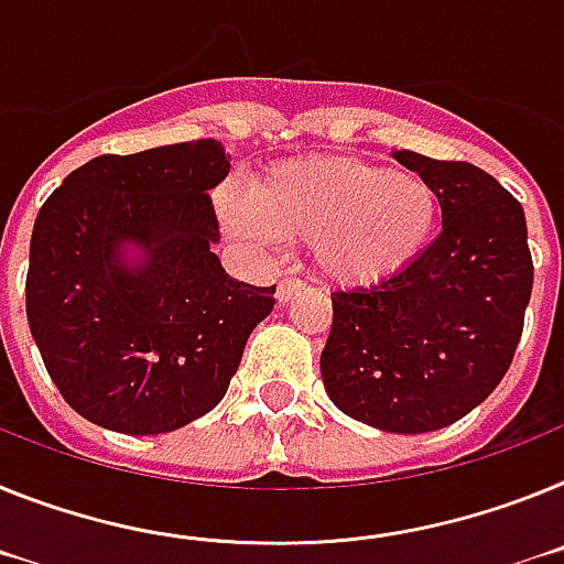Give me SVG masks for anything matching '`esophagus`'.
I'll list each match as a JSON object with an SVG mask.
<instances>
[{"label": "esophagus", "instance_id": "esophagus-1", "mask_svg": "<svg viewBox=\"0 0 564 564\" xmlns=\"http://www.w3.org/2000/svg\"><path fill=\"white\" fill-rule=\"evenodd\" d=\"M303 289H306V283L297 281V278H286V281L278 283V303H286L289 297H295Z\"/></svg>", "mask_w": 564, "mask_h": 564}]
</instances>
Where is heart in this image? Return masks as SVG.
<instances>
[{
	"mask_svg": "<svg viewBox=\"0 0 564 564\" xmlns=\"http://www.w3.org/2000/svg\"><path fill=\"white\" fill-rule=\"evenodd\" d=\"M232 238L310 241L312 261L337 286H375L417 261L443 221L440 189L425 175L351 155H312L269 166L252 195L218 200Z\"/></svg>",
	"mask_w": 564,
	"mask_h": 564,
	"instance_id": "b5f03b06",
	"label": "heart"
}]
</instances>
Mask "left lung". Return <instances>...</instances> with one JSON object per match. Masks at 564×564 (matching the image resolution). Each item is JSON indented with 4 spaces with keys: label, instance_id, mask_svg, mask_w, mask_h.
I'll return each instance as SVG.
<instances>
[{
    "label": "left lung",
    "instance_id": "obj_1",
    "mask_svg": "<svg viewBox=\"0 0 564 564\" xmlns=\"http://www.w3.org/2000/svg\"><path fill=\"white\" fill-rule=\"evenodd\" d=\"M440 189L443 232L398 278L332 295L321 375L332 403L391 434L457 423L522 337L533 261L522 204L486 170L398 150Z\"/></svg>",
    "mask_w": 564,
    "mask_h": 564
}]
</instances>
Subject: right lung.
<instances>
[{"label":"right lung","mask_w":564,"mask_h":564,"mask_svg":"<svg viewBox=\"0 0 564 564\" xmlns=\"http://www.w3.org/2000/svg\"><path fill=\"white\" fill-rule=\"evenodd\" d=\"M227 173L215 139L99 155L39 209L28 323L90 423L141 437L204 417L275 306V286L235 281L209 249L221 238L209 189Z\"/></svg>","instance_id":"1"}]
</instances>
